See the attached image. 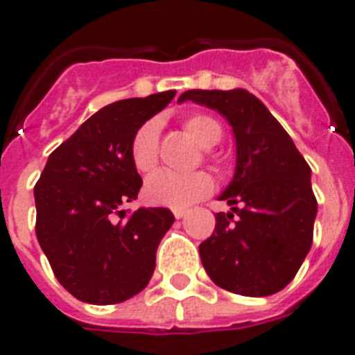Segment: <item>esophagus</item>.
Here are the masks:
<instances>
[{
	"label": "esophagus",
	"instance_id": "esophagus-1",
	"mask_svg": "<svg viewBox=\"0 0 355 355\" xmlns=\"http://www.w3.org/2000/svg\"><path fill=\"white\" fill-rule=\"evenodd\" d=\"M173 214H175V218H184L187 214V209H184V207H178V209H173Z\"/></svg>",
	"mask_w": 355,
	"mask_h": 355
}]
</instances>
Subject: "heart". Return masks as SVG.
Returning <instances> with one entry per match:
<instances>
[{
    "label": "heart",
    "instance_id": "heart-1",
    "mask_svg": "<svg viewBox=\"0 0 355 355\" xmlns=\"http://www.w3.org/2000/svg\"><path fill=\"white\" fill-rule=\"evenodd\" d=\"M186 132L202 148H213L218 144L223 135L222 124L211 115L195 113L184 121ZM130 157L139 171L150 173L159 162V124L157 121L144 122L135 132L130 146ZM213 191V178L209 173H173L157 171L153 173L144 186L146 200L153 205L164 207H187L195 204Z\"/></svg>",
    "mask_w": 355,
    "mask_h": 355
}]
</instances>
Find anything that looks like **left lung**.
<instances>
[{
	"label": "left lung",
	"instance_id": "1",
	"mask_svg": "<svg viewBox=\"0 0 355 355\" xmlns=\"http://www.w3.org/2000/svg\"><path fill=\"white\" fill-rule=\"evenodd\" d=\"M193 101L227 119L236 141V169L220 200L214 231L200 243L202 265L218 287L242 296H270L287 287L309 254L318 202L311 168L284 126L247 90H187Z\"/></svg>",
	"mask_w": 355,
	"mask_h": 355
}]
</instances>
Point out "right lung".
Segmentation results:
<instances>
[{
  "label": "right lung",
  "instance_id": "add662e5",
  "mask_svg": "<svg viewBox=\"0 0 355 355\" xmlns=\"http://www.w3.org/2000/svg\"><path fill=\"white\" fill-rule=\"evenodd\" d=\"M168 90L108 104L53 150L34 187L35 234L55 278L92 305L126 302L150 284L155 254L175 216L121 207L142 186L130 157L135 132L171 103Z\"/></svg>",
  "mask_w": 355,
  "mask_h": 355
}]
</instances>
